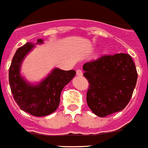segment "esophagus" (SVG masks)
I'll list each match as a JSON object with an SVG mask.
<instances>
[{
	"mask_svg": "<svg viewBox=\"0 0 148 148\" xmlns=\"http://www.w3.org/2000/svg\"><path fill=\"white\" fill-rule=\"evenodd\" d=\"M83 75V73L82 70H80V69H78L76 71V75L77 76H82Z\"/></svg>",
	"mask_w": 148,
	"mask_h": 148,
	"instance_id": "34e87169",
	"label": "esophagus"
}]
</instances>
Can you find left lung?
Listing matches in <instances>:
<instances>
[{
  "mask_svg": "<svg viewBox=\"0 0 148 148\" xmlns=\"http://www.w3.org/2000/svg\"><path fill=\"white\" fill-rule=\"evenodd\" d=\"M89 82L87 103L95 115L105 117L129 103L137 82L138 73L130 55L103 56L83 65Z\"/></svg>",
  "mask_w": 148,
  "mask_h": 148,
  "instance_id": "1",
  "label": "left lung"
}]
</instances>
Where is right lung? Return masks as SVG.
Here are the masks:
<instances>
[{
  "label": "right lung",
  "mask_w": 148,
  "mask_h": 148,
  "mask_svg": "<svg viewBox=\"0 0 148 148\" xmlns=\"http://www.w3.org/2000/svg\"><path fill=\"white\" fill-rule=\"evenodd\" d=\"M39 38L35 44L27 43L18 48L9 69V82L13 98L19 108L35 116H45L53 113L59 106L63 88L75 75V70L54 69L40 82L34 84L26 81L21 75V66L28 53L35 45H42Z\"/></svg>",
  "instance_id": "obj_1"
}]
</instances>
